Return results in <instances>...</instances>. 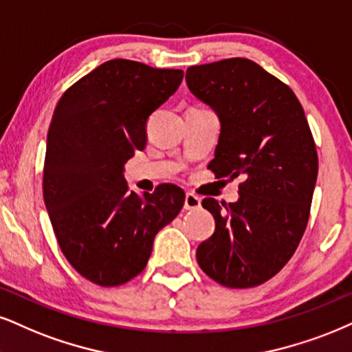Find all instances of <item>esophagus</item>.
Returning a JSON list of instances; mask_svg holds the SVG:
<instances>
[{"instance_id": "34e87169", "label": "esophagus", "mask_w": 352, "mask_h": 352, "mask_svg": "<svg viewBox=\"0 0 352 352\" xmlns=\"http://www.w3.org/2000/svg\"><path fill=\"white\" fill-rule=\"evenodd\" d=\"M201 202H202L201 197L196 196V194H192V192H188L184 197V209L186 210H196L201 207Z\"/></svg>"}]
</instances>
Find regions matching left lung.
<instances>
[{"label":"left lung","instance_id":"left-lung-1","mask_svg":"<svg viewBox=\"0 0 352 352\" xmlns=\"http://www.w3.org/2000/svg\"><path fill=\"white\" fill-rule=\"evenodd\" d=\"M186 83L220 120L209 168L243 176L236 202L207 197L215 232L197 248L207 276L232 289L263 284L296 253L310 215L318 156L294 91L248 58L189 67Z\"/></svg>","mask_w":352,"mask_h":352}]
</instances>
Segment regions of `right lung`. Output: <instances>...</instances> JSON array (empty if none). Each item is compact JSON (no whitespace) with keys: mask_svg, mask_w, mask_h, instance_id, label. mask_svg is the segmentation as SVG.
<instances>
[{"mask_svg":"<svg viewBox=\"0 0 352 352\" xmlns=\"http://www.w3.org/2000/svg\"><path fill=\"white\" fill-rule=\"evenodd\" d=\"M183 70L132 60L99 65L65 91L47 133L43 201L56 241L86 279L114 287L145 269L156 233L184 206L162 184L138 196L124 164L146 145V120L176 93Z\"/></svg>","mask_w":352,"mask_h":352,"instance_id":"right-lung-1","label":"right lung"}]
</instances>
